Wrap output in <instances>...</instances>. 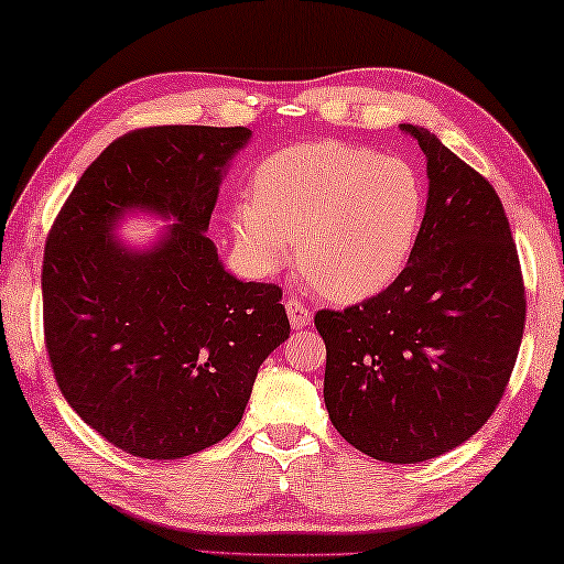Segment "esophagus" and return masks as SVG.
I'll use <instances>...</instances> for the list:
<instances>
[{
	"instance_id": "obj_1",
	"label": "esophagus",
	"mask_w": 564,
	"mask_h": 564,
	"mask_svg": "<svg viewBox=\"0 0 564 564\" xmlns=\"http://www.w3.org/2000/svg\"><path fill=\"white\" fill-rule=\"evenodd\" d=\"M285 313H289V321L293 330H301V327L311 325V311L299 299H289L285 301Z\"/></svg>"
}]
</instances>
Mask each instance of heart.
I'll return each instance as SVG.
<instances>
[{"label":"heart","instance_id":"b5f03b06","mask_svg":"<svg viewBox=\"0 0 564 564\" xmlns=\"http://www.w3.org/2000/svg\"><path fill=\"white\" fill-rule=\"evenodd\" d=\"M424 184L402 158L343 142L273 152L253 175V197L231 209L237 249L256 273L291 259L327 299L357 303L397 281L424 221Z\"/></svg>","mask_w":564,"mask_h":564}]
</instances>
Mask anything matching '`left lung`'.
<instances>
[{
    "label": "left lung",
    "mask_w": 564,
    "mask_h": 564,
    "mask_svg": "<svg viewBox=\"0 0 564 564\" xmlns=\"http://www.w3.org/2000/svg\"><path fill=\"white\" fill-rule=\"evenodd\" d=\"M426 155L416 247L382 293L317 311L323 397L357 452L419 464L468 442L503 397L523 340L525 289L496 189L442 145L402 126Z\"/></svg>",
    "instance_id": "8db88e82"
}]
</instances>
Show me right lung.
Returning <instances> with one entry per match:
<instances>
[{"mask_svg": "<svg viewBox=\"0 0 564 564\" xmlns=\"http://www.w3.org/2000/svg\"><path fill=\"white\" fill-rule=\"evenodd\" d=\"M249 128L132 130L80 175L41 271L51 370L74 412L140 458H182L241 422L261 362L291 335L281 289L224 271L207 237ZM175 220L150 250L111 237L122 216Z\"/></svg>", "mask_w": 564, "mask_h": 564, "instance_id": "obj_1", "label": "right lung"}]
</instances>
